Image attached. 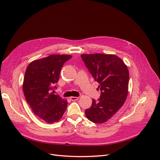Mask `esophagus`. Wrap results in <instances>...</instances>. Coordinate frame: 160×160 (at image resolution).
<instances>
[{"instance_id": "1", "label": "esophagus", "mask_w": 160, "mask_h": 160, "mask_svg": "<svg viewBox=\"0 0 160 160\" xmlns=\"http://www.w3.org/2000/svg\"><path fill=\"white\" fill-rule=\"evenodd\" d=\"M70 99L71 101H78L79 99V97H70Z\"/></svg>"}]
</instances>
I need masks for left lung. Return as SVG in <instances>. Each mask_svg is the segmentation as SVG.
Wrapping results in <instances>:
<instances>
[{
	"mask_svg": "<svg viewBox=\"0 0 160 160\" xmlns=\"http://www.w3.org/2000/svg\"><path fill=\"white\" fill-rule=\"evenodd\" d=\"M81 58L101 92L98 101L85 111L87 118L102 124L111 118L124 104L128 93L129 73L127 66L113 54H82Z\"/></svg>",
	"mask_w": 160,
	"mask_h": 160,
	"instance_id": "8db88e82",
	"label": "left lung"
}]
</instances>
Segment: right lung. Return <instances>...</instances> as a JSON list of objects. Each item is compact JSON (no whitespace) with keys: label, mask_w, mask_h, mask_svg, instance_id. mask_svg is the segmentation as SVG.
I'll use <instances>...</instances> for the list:
<instances>
[{"label":"right lung","mask_w":160,"mask_h":160,"mask_svg":"<svg viewBox=\"0 0 160 160\" xmlns=\"http://www.w3.org/2000/svg\"><path fill=\"white\" fill-rule=\"evenodd\" d=\"M70 55L52 54L34 60L27 67L23 82L26 99L36 116L48 124L58 122L65 112L68 102L54 94L63 64Z\"/></svg>","instance_id":"obj_1"}]
</instances>
